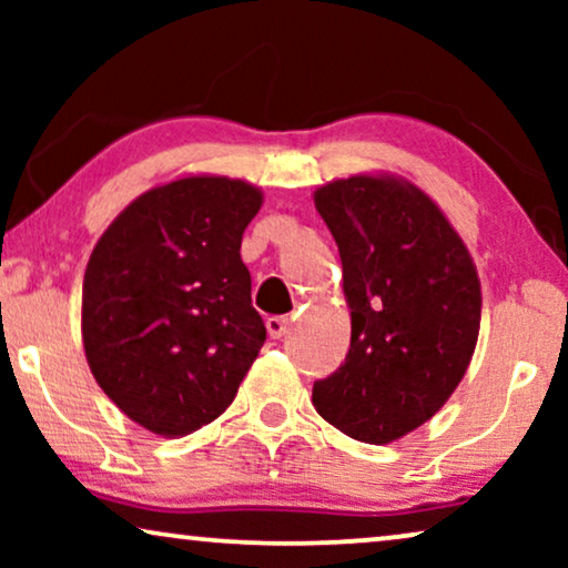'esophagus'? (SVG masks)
<instances>
[{
    "instance_id": "esophagus-1",
    "label": "esophagus",
    "mask_w": 568,
    "mask_h": 568,
    "mask_svg": "<svg viewBox=\"0 0 568 568\" xmlns=\"http://www.w3.org/2000/svg\"><path fill=\"white\" fill-rule=\"evenodd\" d=\"M290 325H292L290 317H282V315L268 317V321H266L268 336H271V338H282V336H286V333H290Z\"/></svg>"
}]
</instances>
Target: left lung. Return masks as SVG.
Segmentation results:
<instances>
[{"label": "left lung", "mask_w": 568, "mask_h": 568, "mask_svg": "<svg viewBox=\"0 0 568 568\" xmlns=\"http://www.w3.org/2000/svg\"><path fill=\"white\" fill-rule=\"evenodd\" d=\"M344 266L352 346L315 379L313 406L352 439L387 445L437 414L468 369L480 284L437 204L395 178L354 175L315 193Z\"/></svg>", "instance_id": "left-lung-1"}]
</instances>
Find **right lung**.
<instances>
[{
    "mask_svg": "<svg viewBox=\"0 0 568 568\" xmlns=\"http://www.w3.org/2000/svg\"><path fill=\"white\" fill-rule=\"evenodd\" d=\"M261 193L183 178L123 209L92 251L82 341L108 398L144 429L183 437L235 400L266 341L251 305L243 232Z\"/></svg>",
    "mask_w": 568,
    "mask_h": 568,
    "instance_id": "right-lung-1",
    "label": "right lung"
}]
</instances>
